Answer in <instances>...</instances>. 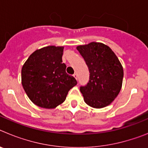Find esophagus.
I'll return each mask as SVG.
<instances>
[{"label":"esophagus","mask_w":148,"mask_h":148,"mask_svg":"<svg viewBox=\"0 0 148 148\" xmlns=\"http://www.w3.org/2000/svg\"><path fill=\"white\" fill-rule=\"evenodd\" d=\"M73 76H74V78H75V79H76V80H78V75H77L76 73H75V74L73 75Z\"/></svg>","instance_id":"esophagus-1"}]
</instances>
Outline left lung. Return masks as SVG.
I'll list each match as a JSON object with an SVG mask.
<instances>
[{
  "label": "left lung",
  "mask_w": 148,
  "mask_h": 148,
  "mask_svg": "<svg viewBox=\"0 0 148 148\" xmlns=\"http://www.w3.org/2000/svg\"><path fill=\"white\" fill-rule=\"evenodd\" d=\"M84 58L90 72L87 85L80 91L87 104L93 108L109 105L119 93L124 71L113 51L102 43L91 42L76 47Z\"/></svg>",
  "instance_id": "1"
}]
</instances>
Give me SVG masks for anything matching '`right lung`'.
<instances>
[{
  "label": "right lung",
  "mask_w": 148,
  "mask_h": 148,
  "mask_svg": "<svg viewBox=\"0 0 148 148\" xmlns=\"http://www.w3.org/2000/svg\"><path fill=\"white\" fill-rule=\"evenodd\" d=\"M64 47L48 46L30 55L21 70V83L29 99L40 108L53 109L65 101L77 84L62 63Z\"/></svg>",
  "instance_id": "right-lung-1"
}]
</instances>
